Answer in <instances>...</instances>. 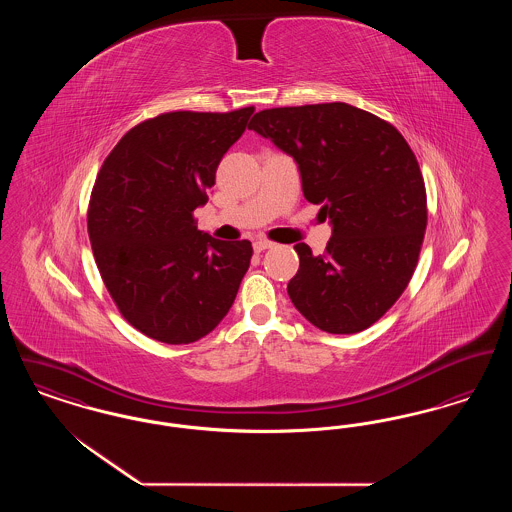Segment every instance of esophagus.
<instances>
[{
	"mask_svg": "<svg viewBox=\"0 0 512 512\" xmlns=\"http://www.w3.org/2000/svg\"><path fill=\"white\" fill-rule=\"evenodd\" d=\"M272 242L270 240H255L253 242V249L257 251V253H261V251H265V249H270L272 247Z\"/></svg>",
	"mask_w": 512,
	"mask_h": 512,
	"instance_id": "34e87169",
	"label": "esophagus"
}]
</instances>
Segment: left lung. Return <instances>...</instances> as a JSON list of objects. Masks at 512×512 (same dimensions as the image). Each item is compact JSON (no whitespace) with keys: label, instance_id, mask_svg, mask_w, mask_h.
Segmentation results:
<instances>
[{"label":"left lung","instance_id":"1","mask_svg":"<svg viewBox=\"0 0 512 512\" xmlns=\"http://www.w3.org/2000/svg\"><path fill=\"white\" fill-rule=\"evenodd\" d=\"M249 130L292 155L305 199L334 226L322 255L293 245L295 309L328 334L363 332L405 292L424 242L426 186L413 149L393 124L341 101L265 109Z\"/></svg>","mask_w":512,"mask_h":512}]
</instances>
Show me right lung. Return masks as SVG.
<instances>
[{"instance_id":"add662e5","label":"right lung","mask_w":512,"mask_h":512,"mask_svg":"<svg viewBox=\"0 0 512 512\" xmlns=\"http://www.w3.org/2000/svg\"><path fill=\"white\" fill-rule=\"evenodd\" d=\"M253 111L161 113L130 128L99 169L88 205L96 265L124 320L151 340H201L236 299L251 242L203 234L194 211Z\"/></svg>"}]
</instances>
